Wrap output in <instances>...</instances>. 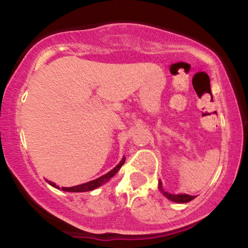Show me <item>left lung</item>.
Segmentation results:
<instances>
[{
	"label": "left lung",
	"instance_id": "1",
	"mask_svg": "<svg viewBox=\"0 0 248 248\" xmlns=\"http://www.w3.org/2000/svg\"><path fill=\"white\" fill-rule=\"evenodd\" d=\"M158 190L163 193L164 197H167L169 201L175 202V203H187V202L192 201V199L196 198V196H190L186 195V193H177V195H172V193L166 192L163 190V186H162V182L158 181Z\"/></svg>",
	"mask_w": 248,
	"mask_h": 248
}]
</instances>
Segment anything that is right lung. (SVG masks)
I'll return each mask as SVG.
<instances>
[{
  "label": "right lung",
  "instance_id": "add662e5",
  "mask_svg": "<svg viewBox=\"0 0 248 248\" xmlns=\"http://www.w3.org/2000/svg\"><path fill=\"white\" fill-rule=\"evenodd\" d=\"M124 160H126V157H124H124H122V160L119 162L118 166L113 168V169L110 170V171H108L107 173H105V175L100 176V177H99V178L93 179V181L87 182V183L79 184V186H70V187L62 186V187H59L56 183H53V182L47 181V179H46V182L50 184L51 186L56 187V189H58V190H62V191H66V192H86V191H92V190L96 189V187L104 186L105 183H107V182L109 181V179L112 178L113 176H114L115 173L119 171V170H120V168L124 166Z\"/></svg>",
  "mask_w": 248,
  "mask_h": 248
}]
</instances>
